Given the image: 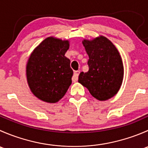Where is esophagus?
Returning a JSON list of instances; mask_svg holds the SVG:
<instances>
[{
	"instance_id": "34e87169",
	"label": "esophagus",
	"mask_w": 148,
	"mask_h": 148,
	"mask_svg": "<svg viewBox=\"0 0 148 148\" xmlns=\"http://www.w3.org/2000/svg\"><path fill=\"white\" fill-rule=\"evenodd\" d=\"M79 73H80L79 71H74V75H73V77H72V81L74 82H76L78 80V77Z\"/></svg>"
}]
</instances>
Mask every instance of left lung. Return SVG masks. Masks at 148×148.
<instances>
[{
  "label": "left lung",
  "mask_w": 148,
  "mask_h": 148,
  "mask_svg": "<svg viewBox=\"0 0 148 148\" xmlns=\"http://www.w3.org/2000/svg\"><path fill=\"white\" fill-rule=\"evenodd\" d=\"M89 56V71L79 75L78 82L98 100L104 101L117 93L123 79L122 59L112 43L104 36L82 42Z\"/></svg>",
  "instance_id": "left-lung-1"
}]
</instances>
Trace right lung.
I'll return each mask as SVG.
<instances>
[{"label":"right lung","mask_w":148,"mask_h":148,"mask_svg":"<svg viewBox=\"0 0 148 148\" xmlns=\"http://www.w3.org/2000/svg\"><path fill=\"white\" fill-rule=\"evenodd\" d=\"M68 41L49 37L33 51L26 66L31 92L41 100L55 103L62 99L71 84L73 70L64 56Z\"/></svg>","instance_id":"right-lung-1"}]
</instances>
